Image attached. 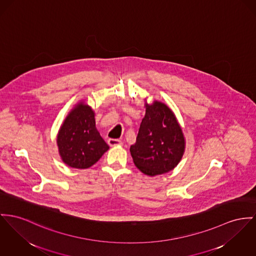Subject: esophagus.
Wrapping results in <instances>:
<instances>
[{"label":"esophagus","mask_w":256,"mask_h":256,"mask_svg":"<svg viewBox=\"0 0 256 256\" xmlns=\"http://www.w3.org/2000/svg\"><path fill=\"white\" fill-rule=\"evenodd\" d=\"M108 144L110 146H116L122 144V142H121L120 140H118V138H108Z\"/></svg>","instance_id":"obj_1"}]
</instances>
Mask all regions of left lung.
I'll return each mask as SVG.
<instances>
[{"label":"left lung","instance_id":"obj_1","mask_svg":"<svg viewBox=\"0 0 256 256\" xmlns=\"http://www.w3.org/2000/svg\"><path fill=\"white\" fill-rule=\"evenodd\" d=\"M136 144L130 152L136 168L148 176L172 170L184 152V136L174 112L163 102L146 106Z\"/></svg>","mask_w":256,"mask_h":256}]
</instances>
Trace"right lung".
Wrapping results in <instances>:
<instances>
[{"mask_svg":"<svg viewBox=\"0 0 256 256\" xmlns=\"http://www.w3.org/2000/svg\"><path fill=\"white\" fill-rule=\"evenodd\" d=\"M59 154L72 168L87 169L110 148L95 126L94 112L78 104L64 121L57 136Z\"/></svg>","mask_w":256,"mask_h":256,"instance_id":"right-lung-1","label":"right lung"}]
</instances>
